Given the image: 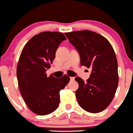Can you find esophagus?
Instances as JSON below:
<instances>
[{"instance_id":"1","label":"esophagus","mask_w":133,"mask_h":133,"mask_svg":"<svg viewBox=\"0 0 133 133\" xmlns=\"http://www.w3.org/2000/svg\"><path fill=\"white\" fill-rule=\"evenodd\" d=\"M74 79H75V78L74 77H70V80L72 81H74Z\"/></svg>"}]
</instances>
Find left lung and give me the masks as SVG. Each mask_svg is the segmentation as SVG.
<instances>
[{"label": "left lung", "instance_id": "left-lung-1", "mask_svg": "<svg viewBox=\"0 0 133 133\" xmlns=\"http://www.w3.org/2000/svg\"><path fill=\"white\" fill-rule=\"evenodd\" d=\"M65 34L81 56V65L91 70L86 82L78 77L75 78L78 84L77 100L87 112H102L112 102L118 86L115 51L109 41L98 33L82 30Z\"/></svg>", "mask_w": 133, "mask_h": 133}]
</instances>
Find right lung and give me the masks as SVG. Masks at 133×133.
<instances>
[{"instance_id": "1", "label": "right lung", "mask_w": 133, "mask_h": 133, "mask_svg": "<svg viewBox=\"0 0 133 133\" xmlns=\"http://www.w3.org/2000/svg\"><path fill=\"white\" fill-rule=\"evenodd\" d=\"M66 39L61 32H41L31 38L21 51L16 69L18 87L25 103L37 115H48L58 108L59 91L70 79L66 75L55 78L46 74L58 46Z\"/></svg>"}]
</instances>
